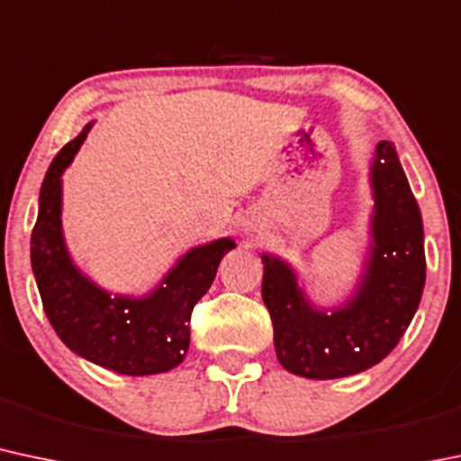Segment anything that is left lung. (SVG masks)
Returning a JSON list of instances; mask_svg holds the SVG:
<instances>
[{
	"label": "left lung",
	"mask_w": 461,
	"mask_h": 461,
	"mask_svg": "<svg viewBox=\"0 0 461 461\" xmlns=\"http://www.w3.org/2000/svg\"><path fill=\"white\" fill-rule=\"evenodd\" d=\"M372 190L370 256L346 306L317 311L291 267L262 254V300L273 321L277 361L297 376L326 381L376 366L416 315L427 277L422 216L392 141L376 146Z\"/></svg>",
	"instance_id": "obj_1"
}]
</instances>
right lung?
Masks as SVG:
<instances>
[{
    "mask_svg": "<svg viewBox=\"0 0 461 461\" xmlns=\"http://www.w3.org/2000/svg\"><path fill=\"white\" fill-rule=\"evenodd\" d=\"M91 124L65 144L45 173L39 194L30 258L43 311L60 341L78 357L129 376L168 372L184 361L190 346V315L212 286L221 258L234 240L219 239L194 247L149 295H113L83 276L60 230V175L72 164Z\"/></svg>",
    "mask_w": 461,
    "mask_h": 461,
    "instance_id": "right-lung-1",
    "label": "right lung"
}]
</instances>
